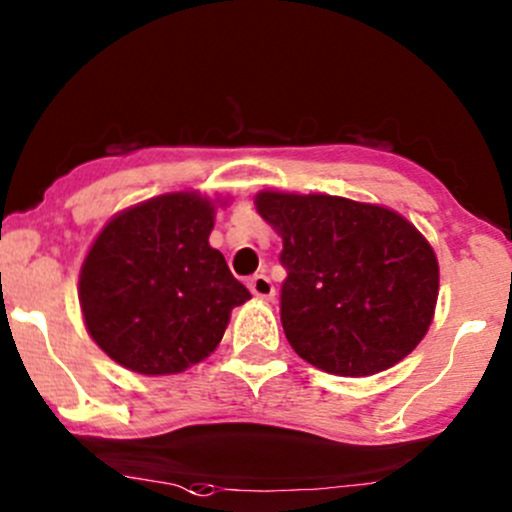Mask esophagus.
Returning a JSON list of instances; mask_svg holds the SVG:
<instances>
[{
    "label": "esophagus",
    "instance_id": "34e87169",
    "mask_svg": "<svg viewBox=\"0 0 512 512\" xmlns=\"http://www.w3.org/2000/svg\"><path fill=\"white\" fill-rule=\"evenodd\" d=\"M247 287H250V292L255 294L257 299L270 301L274 297V284L270 282V277H267V274H255V277L250 279V284H247Z\"/></svg>",
    "mask_w": 512,
    "mask_h": 512
}]
</instances>
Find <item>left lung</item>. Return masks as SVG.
<instances>
[{"mask_svg": "<svg viewBox=\"0 0 512 512\" xmlns=\"http://www.w3.org/2000/svg\"><path fill=\"white\" fill-rule=\"evenodd\" d=\"M255 208L282 238V326L299 358L363 378L407 358L432 326L434 247L397 211L265 188Z\"/></svg>", "mask_w": 512, "mask_h": 512, "instance_id": "8db88e82", "label": "left lung"}]
</instances>
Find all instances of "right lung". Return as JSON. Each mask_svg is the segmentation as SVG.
<instances>
[{
  "label": "right lung",
  "mask_w": 512,
  "mask_h": 512,
  "mask_svg": "<svg viewBox=\"0 0 512 512\" xmlns=\"http://www.w3.org/2000/svg\"><path fill=\"white\" fill-rule=\"evenodd\" d=\"M228 198L161 193L112 215L90 245L78 301L90 338L122 368L174 375L218 348L250 292L211 247Z\"/></svg>",
  "instance_id": "right-lung-1"
}]
</instances>
